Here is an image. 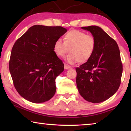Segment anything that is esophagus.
<instances>
[{
	"label": "esophagus",
	"instance_id": "obj_1",
	"mask_svg": "<svg viewBox=\"0 0 131 131\" xmlns=\"http://www.w3.org/2000/svg\"><path fill=\"white\" fill-rule=\"evenodd\" d=\"M64 68H65V69H70L71 68V66L68 65V64L64 63Z\"/></svg>",
	"mask_w": 131,
	"mask_h": 131
}]
</instances>
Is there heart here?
I'll return each mask as SVG.
<instances>
[{
    "mask_svg": "<svg viewBox=\"0 0 131 131\" xmlns=\"http://www.w3.org/2000/svg\"><path fill=\"white\" fill-rule=\"evenodd\" d=\"M95 48L94 36L79 30L69 31L64 36V41L58 39L53 47L55 54L59 57L63 56L70 50L71 53L65 59L71 64L87 62L93 56Z\"/></svg>",
    "mask_w": 131,
    "mask_h": 131,
    "instance_id": "1",
    "label": "heart"
}]
</instances>
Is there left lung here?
Returning a JSON list of instances; mask_svg holds the SVG:
<instances>
[{
	"instance_id": "8db88e82",
	"label": "left lung",
	"mask_w": 131,
	"mask_h": 131,
	"mask_svg": "<svg viewBox=\"0 0 131 131\" xmlns=\"http://www.w3.org/2000/svg\"><path fill=\"white\" fill-rule=\"evenodd\" d=\"M96 39V48L89 61L76 68V84L81 96L90 102L107 100L118 90L123 73L116 41L97 26L81 27Z\"/></svg>"
}]
</instances>
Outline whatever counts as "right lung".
I'll list each match as a JSON object with an SVG mask.
<instances>
[{
	"instance_id": "obj_1",
	"label": "right lung",
	"mask_w": 131,
	"mask_h": 131,
	"mask_svg": "<svg viewBox=\"0 0 131 131\" xmlns=\"http://www.w3.org/2000/svg\"><path fill=\"white\" fill-rule=\"evenodd\" d=\"M66 32L62 26L36 25L15 41L9 70L15 89L26 100L43 103L54 95L55 79L63 71L64 65L53 47Z\"/></svg>"
}]
</instances>
